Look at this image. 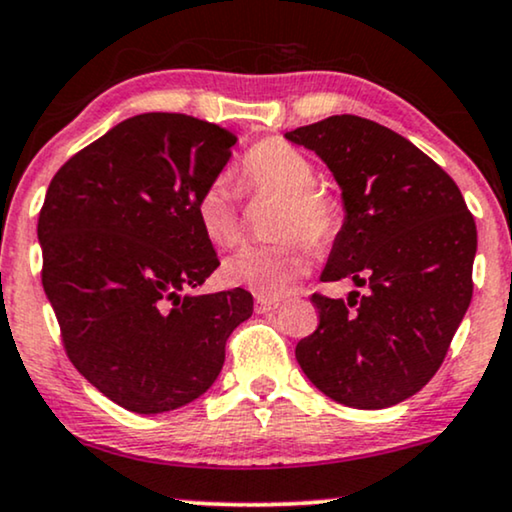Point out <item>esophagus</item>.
<instances>
[{"mask_svg": "<svg viewBox=\"0 0 512 512\" xmlns=\"http://www.w3.org/2000/svg\"><path fill=\"white\" fill-rule=\"evenodd\" d=\"M280 301L277 298H265V296H256V313H272V310L280 308Z\"/></svg>", "mask_w": 512, "mask_h": 512, "instance_id": "esophagus-1", "label": "esophagus"}]
</instances>
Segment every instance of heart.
<instances>
[{
    "instance_id": "1",
    "label": "heart",
    "mask_w": 512,
    "mask_h": 512,
    "mask_svg": "<svg viewBox=\"0 0 512 512\" xmlns=\"http://www.w3.org/2000/svg\"><path fill=\"white\" fill-rule=\"evenodd\" d=\"M242 181L249 190L280 197L272 237L287 240L268 247H244L223 263V277L232 287L251 289L258 296L280 298L287 294L308 265L298 235L310 247L334 240L341 225V209L327 192L313 188L315 167L294 145L270 138L254 145L242 162ZM195 218L204 237L216 247H232L240 237L237 199L225 178H214L195 199Z\"/></svg>"
}]
</instances>
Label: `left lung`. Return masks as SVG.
<instances>
[{"label": "left lung", "mask_w": 512, "mask_h": 512, "mask_svg": "<svg viewBox=\"0 0 512 512\" xmlns=\"http://www.w3.org/2000/svg\"><path fill=\"white\" fill-rule=\"evenodd\" d=\"M284 138L313 150L341 188L343 225L320 280L367 287L348 301L313 296L320 324L296 360L338 404L393 407L435 376L466 315L475 218L447 171L388 126L334 115Z\"/></svg>", "instance_id": "left-lung-1"}]
</instances>
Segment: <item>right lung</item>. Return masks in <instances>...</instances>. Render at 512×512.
I'll use <instances>...</instances> for the list:
<instances>
[{"label": "right lung", "mask_w": 512, "mask_h": 512, "mask_svg": "<svg viewBox=\"0 0 512 512\" xmlns=\"http://www.w3.org/2000/svg\"><path fill=\"white\" fill-rule=\"evenodd\" d=\"M237 138L176 112L112 126L58 169L37 237L65 353L91 386L136 414H164L214 386L244 289L190 294L218 268L195 199Z\"/></svg>", "instance_id": "1"}]
</instances>
